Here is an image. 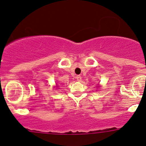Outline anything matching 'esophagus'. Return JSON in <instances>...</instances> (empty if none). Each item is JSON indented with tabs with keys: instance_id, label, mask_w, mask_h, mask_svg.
Listing matches in <instances>:
<instances>
[{
	"instance_id": "1",
	"label": "esophagus",
	"mask_w": 146,
	"mask_h": 146,
	"mask_svg": "<svg viewBox=\"0 0 146 146\" xmlns=\"http://www.w3.org/2000/svg\"><path fill=\"white\" fill-rule=\"evenodd\" d=\"M76 79H77L78 81H81V80H82V77L80 76H78L77 77H76Z\"/></svg>"
}]
</instances>
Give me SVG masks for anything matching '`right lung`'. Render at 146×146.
<instances>
[{
  "label": "right lung",
  "instance_id": "right-lung-1",
  "mask_svg": "<svg viewBox=\"0 0 146 146\" xmlns=\"http://www.w3.org/2000/svg\"><path fill=\"white\" fill-rule=\"evenodd\" d=\"M56 87H57V86H56Z\"/></svg>",
  "mask_w": 146,
  "mask_h": 146
}]
</instances>
